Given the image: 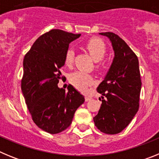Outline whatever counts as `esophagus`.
I'll list each match as a JSON object with an SVG mask.
<instances>
[{"label":"esophagus","instance_id":"34e87169","mask_svg":"<svg viewBox=\"0 0 159 159\" xmlns=\"http://www.w3.org/2000/svg\"><path fill=\"white\" fill-rule=\"evenodd\" d=\"M92 99V97L90 96H85V101H89Z\"/></svg>","mask_w":159,"mask_h":159}]
</instances>
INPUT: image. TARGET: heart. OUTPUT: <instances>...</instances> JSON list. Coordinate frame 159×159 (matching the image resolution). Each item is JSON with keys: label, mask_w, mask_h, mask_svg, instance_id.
<instances>
[{"label": "heart", "mask_w": 159, "mask_h": 159, "mask_svg": "<svg viewBox=\"0 0 159 159\" xmlns=\"http://www.w3.org/2000/svg\"><path fill=\"white\" fill-rule=\"evenodd\" d=\"M85 48L90 53L91 57L96 61V66L102 67L105 65V61L102 57L107 52V46L101 39L97 37L91 38L84 44ZM75 52L71 48H67L64 56V64L67 66H71L74 61ZM69 81L73 86L82 92H87L89 87L95 84L93 77L88 73L82 71H76L71 73L69 75Z\"/></svg>", "instance_id": "heart-1"}]
</instances>
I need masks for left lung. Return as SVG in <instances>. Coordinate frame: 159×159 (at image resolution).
I'll return each mask as SVG.
<instances>
[{"instance_id":"1","label":"left lung","mask_w":159,"mask_h":159,"mask_svg":"<svg viewBox=\"0 0 159 159\" xmlns=\"http://www.w3.org/2000/svg\"><path fill=\"white\" fill-rule=\"evenodd\" d=\"M111 41L115 57L106 78L97 88L102 104L93 118L95 127L115 134L128 126L139 107L141 75L135 53L117 34L101 32Z\"/></svg>"}]
</instances>
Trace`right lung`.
<instances>
[{"instance_id": "obj_1", "label": "right lung", "mask_w": 159, "mask_h": 159, "mask_svg": "<svg viewBox=\"0 0 159 159\" xmlns=\"http://www.w3.org/2000/svg\"><path fill=\"white\" fill-rule=\"evenodd\" d=\"M80 34L52 29L34 42L24 58L21 90L32 119L37 127L57 134L71 125L84 95L71 85L66 92L59 88L60 67L69 43Z\"/></svg>"}]
</instances>
